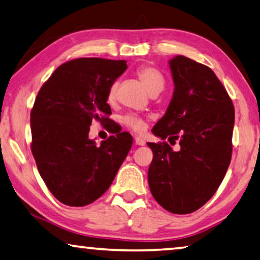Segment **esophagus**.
Here are the masks:
<instances>
[{
  "label": "esophagus",
  "mask_w": 260,
  "mask_h": 260,
  "mask_svg": "<svg viewBox=\"0 0 260 260\" xmlns=\"http://www.w3.org/2000/svg\"><path fill=\"white\" fill-rule=\"evenodd\" d=\"M145 143H146V142L143 141L141 138H139V137L135 138V145H138V146H143V145H145Z\"/></svg>",
  "instance_id": "1"
}]
</instances>
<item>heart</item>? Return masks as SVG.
<instances>
[{
	"label": "heart",
	"instance_id": "obj_1",
	"mask_svg": "<svg viewBox=\"0 0 260 260\" xmlns=\"http://www.w3.org/2000/svg\"><path fill=\"white\" fill-rule=\"evenodd\" d=\"M137 76L141 83L145 85L147 91L149 93H158L164 90L165 87V77L162 73L158 71L156 68L152 65H141L140 68L137 69ZM118 92V81H113L110 85L107 90V102L112 104L117 99ZM121 122L129 129L137 132V133H142L146 129V122L143 118L135 113H128L125 117H122Z\"/></svg>",
	"mask_w": 260,
	"mask_h": 260
}]
</instances>
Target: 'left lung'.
Returning <instances> with one entry per match:
<instances>
[{
  "mask_svg": "<svg viewBox=\"0 0 260 260\" xmlns=\"http://www.w3.org/2000/svg\"><path fill=\"white\" fill-rule=\"evenodd\" d=\"M174 94L153 133L167 142H148L153 161L149 189L173 214L199 210L214 196L229 168L235 108L225 87L210 68L184 56L169 60Z\"/></svg>",
  "mask_w": 260,
  "mask_h": 260,
  "instance_id": "8db88e82",
  "label": "left lung"
}]
</instances>
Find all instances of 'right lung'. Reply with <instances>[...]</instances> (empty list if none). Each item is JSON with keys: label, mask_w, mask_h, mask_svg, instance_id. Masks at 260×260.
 <instances>
[{"label": "right lung", "mask_w": 260, "mask_h": 260, "mask_svg": "<svg viewBox=\"0 0 260 260\" xmlns=\"http://www.w3.org/2000/svg\"><path fill=\"white\" fill-rule=\"evenodd\" d=\"M125 60L77 58L45 81L30 114L31 152L46 187L59 202L84 207L105 192L128 154L133 138L114 131L99 147L88 138L92 121L107 122L110 85Z\"/></svg>", "instance_id": "1"}]
</instances>
